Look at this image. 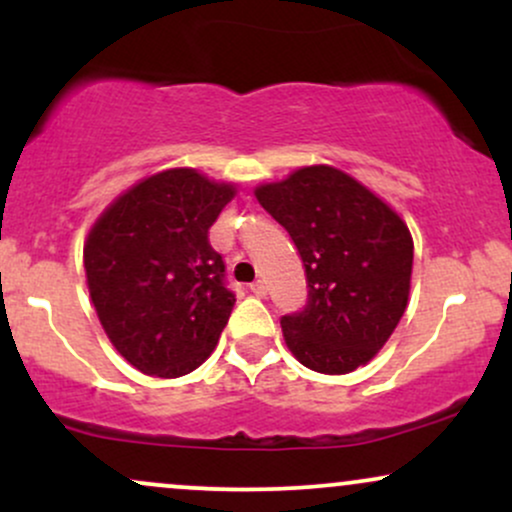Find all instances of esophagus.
I'll use <instances>...</instances> for the list:
<instances>
[{"label": "esophagus", "instance_id": "esophagus-1", "mask_svg": "<svg viewBox=\"0 0 512 512\" xmlns=\"http://www.w3.org/2000/svg\"><path fill=\"white\" fill-rule=\"evenodd\" d=\"M250 291L255 293V296H264V293H267V286H264V281H252L250 284Z\"/></svg>", "mask_w": 512, "mask_h": 512}]
</instances>
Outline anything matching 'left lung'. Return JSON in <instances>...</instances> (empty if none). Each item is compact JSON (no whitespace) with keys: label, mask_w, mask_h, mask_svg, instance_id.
<instances>
[{"label":"left lung","mask_w":512,"mask_h":512,"mask_svg":"<svg viewBox=\"0 0 512 512\" xmlns=\"http://www.w3.org/2000/svg\"><path fill=\"white\" fill-rule=\"evenodd\" d=\"M303 260L308 301L281 317L291 354L310 370L351 373L383 349L409 298L414 243L383 199L330 166L255 190Z\"/></svg>","instance_id":"1"}]
</instances>
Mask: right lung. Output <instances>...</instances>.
<instances>
[{
    "mask_svg": "<svg viewBox=\"0 0 512 512\" xmlns=\"http://www.w3.org/2000/svg\"><path fill=\"white\" fill-rule=\"evenodd\" d=\"M236 195L192 168L146 178L115 199L84 248L105 334L146 375L178 378L207 361L236 305L209 228Z\"/></svg>",
    "mask_w": 512,
    "mask_h": 512,
    "instance_id": "obj_1",
    "label": "right lung"
}]
</instances>
